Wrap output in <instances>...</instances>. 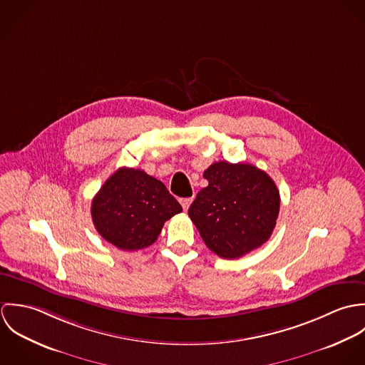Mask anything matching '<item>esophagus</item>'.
<instances>
[{
  "mask_svg": "<svg viewBox=\"0 0 365 365\" xmlns=\"http://www.w3.org/2000/svg\"><path fill=\"white\" fill-rule=\"evenodd\" d=\"M191 202H192V198H181V200H180V204L182 205L184 210H188Z\"/></svg>",
  "mask_w": 365,
  "mask_h": 365,
  "instance_id": "1",
  "label": "esophagus"
}]
</instances>
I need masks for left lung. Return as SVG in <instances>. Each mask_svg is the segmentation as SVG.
Returning a JSON list of instances; mask_svg holds the SVG:
<instances>
[{
	"instance_id": "left-lung-1",
	"label": "left lung",
	"mask_w": 365,
	"mask_h": 365,
	"mask_svg": "<svg viewBox=\"0 0 365 365\" xmlns=\"http://www.w3.org/2000/svg\"><path fill=\"white\" fill-rule=\"evenodd\" d=\"M202 188L188 209L202 240L215 255L233 260L264 245L277 223L279 192L260 168L217 161L204 171Z\"/></svg>"
}]
</instances>
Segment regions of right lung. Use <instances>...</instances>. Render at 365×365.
<instances>
[{
  "instance_id": "add662e5",
  "label": "right lung",
  "mask_w": 365,
  "mask_h": 365,
  "mask_svg": "<svg viewBox=\"0 0 365 365\" xmlns=\"http://www.w3.org/2000/svg\"><path fill=\"white\" fill-rule=\"evenodd\" d=\"M182 212L165 185L143 170H116L93 200L97 232L115 247L133 252L157 240L165 220Z\"/></svg>"
}]
</instances>
